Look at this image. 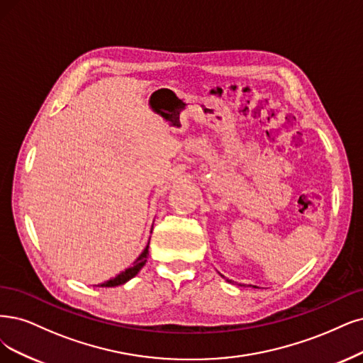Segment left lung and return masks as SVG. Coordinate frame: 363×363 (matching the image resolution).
Returning a JSON list of instances; mask_svg holds the SVG:
<instances>
[{
	"label": "left lung",
	"instance_id": "obj_1",
	"mask_svg": "<svg viewBox=\"0 0 363 363\" xmlns=\"http://www.w3.org/2000/svg\"><path fill=\"white\" fill-rule=\"evenodd\" d=\"M230 283H232V281H230Z\"/></svg>",
	"mask_w": 363,
	"mask_h": 363
}]
</instances>
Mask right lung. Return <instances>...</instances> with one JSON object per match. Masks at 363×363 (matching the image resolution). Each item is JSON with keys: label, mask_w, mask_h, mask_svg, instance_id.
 Listing matches in <instances>:
<instances>
[{"label": "right lung", "mask_w": 363, "mask_h": 363, "mask_svg": "<svg viewBox=\"0 0 363 363\" xmlns=\"http://www.w3.org/2000/svg\"><path fill=\"white\" fill-rule=\"evenodd\" d=\"M147 248H150V244L146 245V248L143 250V252L140 254V256H139L136 260H134V263H133L131 267H128V269H125L124 272H121V274L116 275L115 278H112V279H109V281H106V283L99 284V287H116V286H119V284L127 283V281L131 279L133 277H136L138 272L143 267V264L146 263V257H147V254H150V251H147Z\"/></svg>", "instance_id": "add662e5"}]
</instances>
